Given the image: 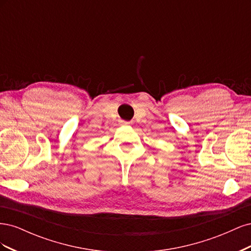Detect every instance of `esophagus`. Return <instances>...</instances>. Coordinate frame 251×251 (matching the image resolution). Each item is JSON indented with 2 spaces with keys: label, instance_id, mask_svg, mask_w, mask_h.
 <instances>
[{
  "label": "esophagus",
  "instance_id": "34e87169",
  "mask_svg": "<svg viewBox=\"0 0 251 251\" xmlns=\"http://www.w3.org/2000/svg\"><path fill=\"white\" fill-rule=\"evenodd\" d=\"M130 123H124V125H128Z\"/></svg>",
  "mask_w": 251,
  "mask_h": 251
}]
</instances>
